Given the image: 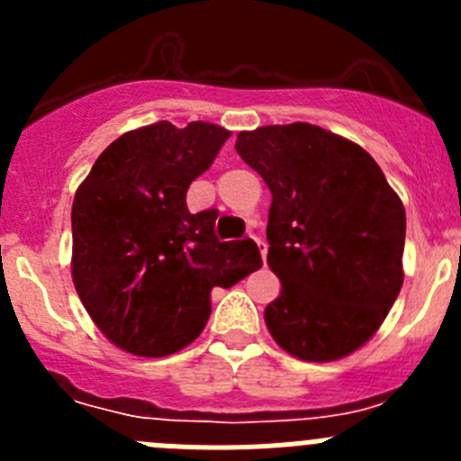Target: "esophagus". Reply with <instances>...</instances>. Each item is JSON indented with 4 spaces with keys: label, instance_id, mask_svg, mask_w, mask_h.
<instances>
[{
    "label": "esophagus",
    "instance_id": "1",
    "mask_svg": "<svg viewBox=\"0 0 461 461\" xmlns=\"http://www.w3.org/2000/svg\"><path fill=\"white\" fill-rule=\"evenodd\" d=\"M251 238H254V242L258 244V249H260V256H263V260H266V254H267V244L263 242V240L260 238H256V235H251Z\"/></svg>",
    "mask_w": 461,
    "mask_h": 461
}]
</instances>
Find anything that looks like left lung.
Returning a JSON list of instances; mask_svg holds the SVG:
<instances>
[{
  "label": "left lung",
  "mask_w": 461,
  "mask_h": 461,
  "mask_svg": "<svg viewBox=\"0 0 461 461\" xmlns=\"http://www.w3.org/2000/svg\"><path fill=\"white\" fill-rule=\"evenodd\" d=\"M235 149L272 194L267 263L281 295L266 307L270 335L300 360L348 356L404 284L399 195L360 145L307 122L242 131Z\"/></svg>",
  "instance_id": "obj_1"
}]
</instances>
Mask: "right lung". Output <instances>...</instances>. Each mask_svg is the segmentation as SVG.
<instances>
[{
  "label": "right lung",
  "instance_id": "obj_1",
  "mask_svg": "<svg viewBox=\"0 0 461 461\" xmlns=\"http://www.w3.org/2000/svg\"><path fill=\"white\" fill-rule=\"evenodd\" d=\"M228 136L207 122L142 126L110 142L76 191L73 284L101 332L133 356L185 348L210 319L212 288L263 266L254 240L217 238V210L186 207Z\"/></svg>",
  "mask_w": 461,
  "mask_h": 461
}]
</instances>
